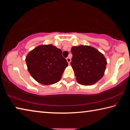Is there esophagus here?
Returning <instances> with one entry per match:
<instances>
[{
	"label": "esophagus",
	"mask_w": 130,
	"mask_h": 130,
	"mask_svg": "<svg viewBox=\"0 0 130 130\" xmlns=\"http://www.w3.org/2000/svg\"><path fill=\"white\" fill-rule=\"evenodd\" d=\"M67 61L68 63H69V65H70V62H71V58H70V57H67Z\"/></svg>",
	"instance_id": "obj_1"
}]
</instances>
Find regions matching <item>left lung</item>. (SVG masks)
Listing matches in <instances>:
<instances>
[{"label": "left lung", "mask_w": 130, "mask_h": 130, "mask_svg": "<svg viewBox=\"0 0 130 130\" xmlns=\"http://www.w3.org/2000/svg\"><path fill=\"white\" fill-rule=\"evenodd\" d=\"M70 62L77 82L83 85L96 83L104 76L107 60L102 53L87 45L73 46Z\"/></svg>", "instance_id": "8db88e82"}]
</instances>
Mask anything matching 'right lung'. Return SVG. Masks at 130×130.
I'll return each instance as SVG.
<instances>
[{
    "instance_id": "add662e5",
    "label": "right lung",
    "mask_w": 130,
    "mask_h": 130,
    "mask_svg": "<svg viewBox=\"0 0 130 130\" xmlns=\"http://www.w3.org/2000/svg\"><path fill=\"white\" fill-rule=\"evenodd\" d=\"M28 71L37 82L52 85L61 78L68 63L62 50L55 46L42 45L31 50L26 57Z\"/></svg>"
}]
</instances>
